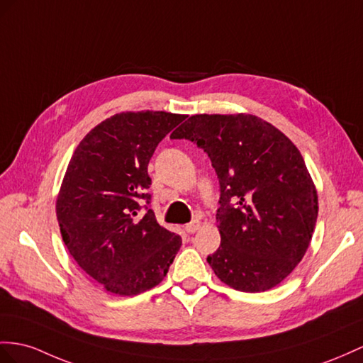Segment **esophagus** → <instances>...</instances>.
Segmentation results:
<instances>
[{"label": "esophagus", "mask_w": 363, "mask_h": 363, "mask_svg": "<svg viewBox=\"0 0 363 363\" xmlns=\"http://www.w3.org/2000/svg\"><path fill=\"white\" fill-rule=\"evenodd\" d=\"M199 228H201V222H199L198 219H194V220L190 222V224L185 225V231H187V233H190V235L196 233V231H198Z\"/></svg>", "instance_id": "obj_1"}]
</instances>
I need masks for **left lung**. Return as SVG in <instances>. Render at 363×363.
<instances>
[{
    "label": "left lung",
    "instance_id": "left-lung-1",
    "mask_svg": "<svg viewBox=\"0 0 363 363\" xmlns=\"http://www.w3.org/2000/svg\"><path fill=\"white\" fill-rule=\"evenodd\" d=\"M210 157L219 179L220 245L207 261L222 282L267 291L290 274L310 245L318 191L297 147L253 115H193L170 135Z\"/></svg>",
    "mask_w": 363,
    "mask_h": 363
}]
</instances>
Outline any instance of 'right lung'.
I'll use <instances>...</instances> for the list:
<instances>
[{"instance_id": "right-lung-1", "label": "right lung", "mask_w": 363, "mask_h": 363, "mask_svg": "<svg viewBox=\"0 0 363 363\" xmlns=\"http://www.w3.org/2000/svg\"><path fill=\"white\" fill-rule=\"evenodd\" d=\"M184 119L150 110L113 115L90 130L69 162L57 199L61 236L82 270L110 293L150 290L179 252L181 236L157 224L150 208L147 167Z\"/></svg>"}]
</instances>
